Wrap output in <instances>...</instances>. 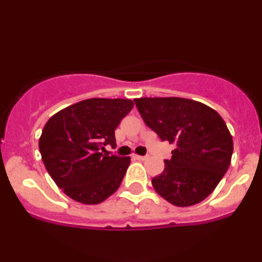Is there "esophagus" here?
Masks as SVG:
<instances>
[{
	"instance_id": "esophagus-1",
	"label": "esophagus",
	"mask_w": 262,
	"mask_h": 262,
	"mask_svg": "<svg viewBox=\"0 0 262 262\" xmlns=\"http://www.w3.org/2000/svg\"><path fill=\"white\" fill-rule=\"evenodd\" d=\"M133 158L135 159V160H146L148 159V156H143V155H137V154H133Z\"/></svg>"
}]
</instances>
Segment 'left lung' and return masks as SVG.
Segmentation results:
<instances>
[{
  "label": "left lung",
  "mask_w": 262,
  "mask_h": 262,
  "mask_svg": "<svg viewBox=\"0 0 262 262\" xmlns=\"http://www.w3.org/2000/svg\"><path fill=\"white\" fill-rule=\"evenodd\" d=\"M145 124L175 144L165 169L151 180L155 191L177 207L202 202L223 179L233 155V138L213 108L181 97L135 98Z\"/></svg>",
  "instance_id": "left-lung-1"
}]
</instances>
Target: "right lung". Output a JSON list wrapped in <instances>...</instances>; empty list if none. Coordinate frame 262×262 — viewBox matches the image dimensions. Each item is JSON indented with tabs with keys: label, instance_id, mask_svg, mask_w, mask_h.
I'll return each mask as SVG.
<instances>
[{
	"label": "right lung",
	"instance_id": "right-lung-1",
	"mask_svg": "<svg viewBox=\"0 0 262 262\" xmlns=\"http://www.w3.org/2000/svg\"><path fill=\"white\" fill-rule=\"evenodd\" d=\"M134 103L124 98H89L55 113L44 125L39 150L45 169L76 202L98 204L121 186L129 156L108 155L118 124Z\"/></svg>",
	"mask_w": 262,
	"mask_h": 262
}]
</instances>
